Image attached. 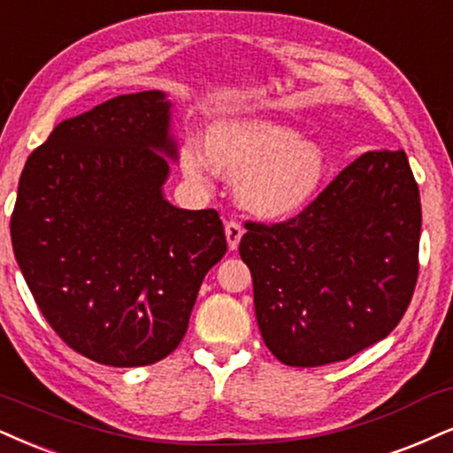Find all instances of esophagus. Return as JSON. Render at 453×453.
<instances>
[{
  "mask_svg": "<svg viewBox=\"0 0 453 453\" xmlns=\"http://www.w3.org/2000/svg\"><path fill=\"white\" fill-rule=\"evenodd\" d=\"M225 233H226V242H228V250H237L239 242H242L243 237V228L239 222L235 220H228L225 225Z\"/></svg>",
  "mask_w": 453,
  "mask_h": 453,
  "instance_id": "1",
  "label": "esophagus"
}]
</instances>
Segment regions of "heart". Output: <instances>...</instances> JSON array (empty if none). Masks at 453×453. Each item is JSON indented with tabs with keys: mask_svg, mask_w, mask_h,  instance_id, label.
Here are the masks:
<instances>
[{
	"mask_svg": "<svg viewBox=\"0 0 453 453\" xmlns=\"http://www.w3.org/2000/svg\"><path fill=\"white\" fill-rule=\"evenodd\" d=\"M205 155L191 144L180 149V167L203 184L211 167L239 180V201L262 218H281L304 208L327 176L321 144L303 141L292 127L258 117L216 121L203 138ZM209 159L205 160L204 157Z\"/></svg>",
	"mask_w": 453,
	"mask_h": 453,
	"instance_id": "heart-1",
	"label": "heart"
}]
</instances>
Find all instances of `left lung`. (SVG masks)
<instances>
[{
    "instance_id": "obj_1",
    "label": "left lung",
    "mask_w": 453,
    "mask_h": 453,
    "mask_svg": "<svg viewBox=\"0 0 453 453\" xmlns=\"http://www.w3.org/2000/svg\"><path fill=\"white\" fill-rule=\"evenodd\" d=\"M422 208L403 150H370L298 216L248 222L262 340L279 361L317 367L387 338L418 281Z\"/></svg>"
}]
</instances>
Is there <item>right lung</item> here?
<instances>
[{
    "instance_id": "add662e5",
    "label": "right lung",
    "mask_w": 453,
    "mask_h": 453,
    "mask_svg": "<svg viewBox=\"0 0 453 453\" xmlns=\"http://www.w3.org/2000/svg\"><path fill=\"white\" fill-rule=\"evenodd\" d=\"M170 107L159 90L111 98L56 126L20 174L10 233L22 277L63 342L103 365L170 355L226 252L216 210L161 193Z\"/></svg>"
}]
</instances>
